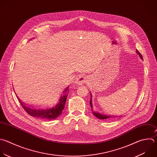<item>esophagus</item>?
I'll use <instances>...</instances> for the list:
<instances>
[{
  "mask_svg": "<svg viewBox=\"0 0 157 157\" xmlns=\"http://www.w3.org/2000/svg\"><path fill=\"white\" fill-rule=\"evenodd\" d=\"M87 81V78L84 75H80L79 76L76 81V83L78 85H82L84 83L86 82Z\"/></svg>",
  "mask_w": 157,
  "mask_h": 157,
  "instance_id": "34e87169",
  "label": "esophagus"
}]
</instances>
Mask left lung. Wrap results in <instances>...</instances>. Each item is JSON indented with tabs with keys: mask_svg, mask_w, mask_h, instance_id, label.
<instances>
[{
	"mask_svg": "<svg viewBox=\"0 0 157 157\" xmlns=\"http://www.w3.org/2000/svg\"><path fill=\"white\" fill-rule=\"evenodd\" d=\"M136 52L137 54L139 56V57H140V59L142 60H143V58H142V55L140 54V52L136 50ZM90 107H91V110H92V113L97 118H99L100 120H110V119H112L113 118H116L117 117H115V116H112L110 114H107L106 113H104V112H102V111H100V110H98L97 111L96 110H93V105H92V95L90 94Z\"/></svg>",
	"mask_w": 157,
	"mask_h": 157,
	"instance_id": "1",
	"label": "left lung"
}]
</instances>
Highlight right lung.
<instances>
[{
    "label": "right lung",
    "mask_w": 157,
    "mask_h": 157,
    "mask_svg": "<svg viewBox=\"0 0 157 157\" xmlns=\"http://www.w3.org/2000/svg\"><path fill=\"white\" fill-rule=\"evenodd\" d=\"M69 87H67L60 94L58 100L50 107H30L23 103L19 99L23 109L31 116L39 119L51 120L59 117L65 108Z\"/></svg>",
    "instance_id": "add662e5"
}]
</instances>
